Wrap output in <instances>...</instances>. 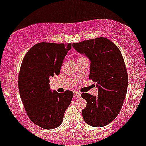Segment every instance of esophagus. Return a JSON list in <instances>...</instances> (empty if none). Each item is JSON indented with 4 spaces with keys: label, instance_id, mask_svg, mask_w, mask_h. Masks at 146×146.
I'll return each instance as SVG.
<instances>
[{
    "label": "esophagus",
    "instance_id": "esophagus-1",
    "mask_svg": "<svg viewBox=\"0 0 146 146\" xmlns=\"http://www.w3.org/2000/svg\"><path fill=\"white\" fill-rule=\"evenodd\" d=\"M80 96V92H74V98H79Z\"/></svg>",
    "mask_w": 146,
    "mask_h": 146
}]
</instances>
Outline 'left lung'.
I'll use <instances>...</instances> for the list:
<instances>
[{
	"label": "left lung",
	"mask_w": 146,
	"mask_h": 146,
	"mask_svg": "<svg viewBox=\"0 0 146 146\" xmlns=\"http://www.w3.org/2000/svg\"><path fill=\"white\" fill-rule=\"evenodd\" d=\"M73 48L90 61L89 78L96 83L98 95L82 93L87 101L82 111L88 125L102 127L111 123L121 110L128 87V74L119 48L104 37L73 43Z\"/></svg>",
	"instance_id": "1"
}]
</instances>
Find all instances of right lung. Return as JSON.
<instances>
[{"label":"right lung","mask_w":146,"mask_h":146,"mask_svg":"<svg viewBox=\"0 0 146 146\" xmlns=\"http://www.w3.org/2000/svg\"><path fill=\"white\" fill-rule=\"evenodd\" d=\"M71 44L41 42L25 56L18 76L22 102L30 120L42 129H53L61 124L73 92L51 91L49 78L60 73Z\"/></svg>","instance_id":"right-lung-1"}]
</instances>
